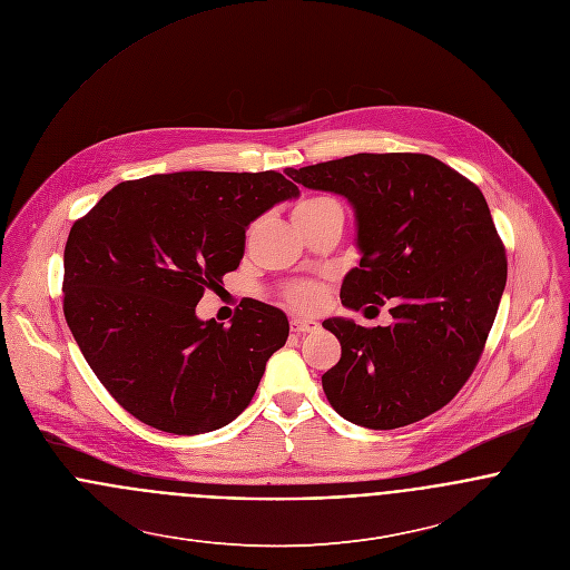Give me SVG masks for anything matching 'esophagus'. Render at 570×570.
I'll return each mask as SVG.
<instances>
[{
    "label": "esophagus",
    "instance_id": "esophagus-1",
    "mask_svg": "<svg viewBox=\"0 0 570 570\" xmlns=\"http://www.w3.org/2000/svg\"><path fill=\"white\" fill-rule=\"evenodd\" d=\"M292 331L296 333H314L321 328V323L314 321V318H292Z\"/></svg>",
    "mask_w": 570,
    "mask_h": 570
}]
</instances>
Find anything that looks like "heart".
Returning a JSON list of instances; mask_svg holds the SVG:
<instances>
[{
  "instance_id": "obj_1",
  "label": "heart",
  "mask_w": 570,
  "mask_h": 570,
  "mask_svg": "<svg viewBox=\"0 0 570 570\" xmlns=\"http://www.w3.org/2000/svg\"><path fill=\"white\" fill-rule=\"evenodd\" d=\"M328 206H337V202L331 199V197H323V195H318V197H307V199H303V202L296 204V208H294V219H298V217H312V215L325 210ZM285 296H287V301H289L294 307H298V309H314V307L321 305V301H323V296H325V289H323V285H318V283H294V285L287 287Z\"/></svg>"
}]
</instances>
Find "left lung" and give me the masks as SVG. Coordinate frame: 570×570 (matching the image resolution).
<instances>
[{"label": "left lung", "mask_w": 570, "mask_h": 570, "mask_svg": "<svg viewBox=\"0 0 570 570\" xmlns=\"http://www.w3.org/2000/svg\"><path fill=\"white\" fill-rule=\"evenodd\" d=\"M285 173L353 208L360 267L342 281V305L377 312L391 301L389 326L323 323L342 346L323 375L328 404L355 425L393 430L452 402L483 353L507 283L479 186L423 154H355Z\"/></svg>", "instance_id": "obj_1"}]
</instances>
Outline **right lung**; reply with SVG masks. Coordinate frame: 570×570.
<instances>
[{
	"instance_id": "obj_1",
	"label": "right lung",
	"mask_w": 570,
	"mask_h": 570,
	"mask_svg": "<svg viewBox=\"0 0 570 570\" xmlns=\"http://www.w3.org/2000/svg\"><path fill=\"white\" fill-rule=\"evenodd\" d=\"M298 186L276 170H179L120 181L68 237L63 312L87 364L142 423L204 434L244 412L287 316L245 298L230 326L199 321L204 289L244 258L247 226Z\"/></svg>"
}]
</instances>
